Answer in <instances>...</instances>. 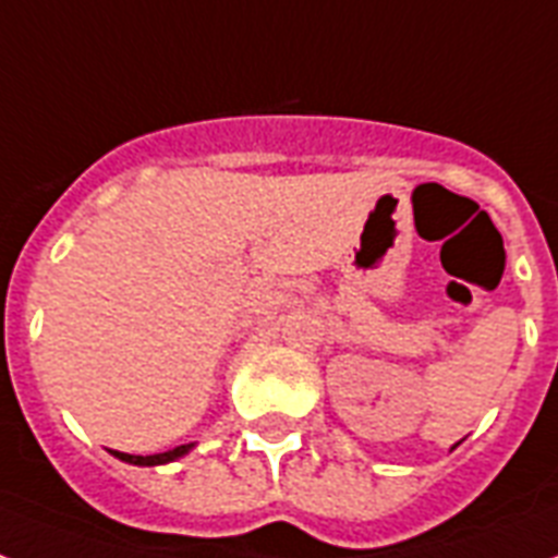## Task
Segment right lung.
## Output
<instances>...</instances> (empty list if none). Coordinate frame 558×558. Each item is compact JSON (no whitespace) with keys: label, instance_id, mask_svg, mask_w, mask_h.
<instances>
[{"label":"right lung","instance_id":"right-lung-1","mask_svg":"<svg viewBox=\"0 0 558 558\" xmlns=\"http://www.w3.org/2000/svg\"><path fill=\"white\" fill-rule=\"evenodd\" d=\"M194 444H180V447H174V450H166V452H157V456H129V452H117L114 456L120 461H129V464H140V468H154V464H169V461L180 459V456H185V452L192 450Z\"/></svg>","mask_w":558,"mask_h":558}]
</instances>
